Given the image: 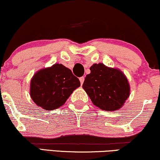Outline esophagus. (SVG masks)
<instances>
[{"instance_id":"esophagus-1","label":"esophagus","mask_w":160,"mask_h":160,"mask_svg":"<svg viewBox=\"0 0 160 160\" xmlns=\"http://www.w3.org/2000/svg\"><path fill=\"white\" fill-rule=\"evenodd\" d=\"M79 80H80V82H81V84H83V83H84V76H82V77H81V78H79Z\"/></svg>"}]
</instances>
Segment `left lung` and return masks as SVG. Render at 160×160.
Returning a JSON list of instances; mask_svg holds the SVG:
<instances>
[{
	"label": "left lung",
	"mask_w": 160,
	"mask_h": 160,
	"mask_svg": "<svg viewBox=\"0 0 160 160\" xmlns=\"http://www.w3.org/2000/svg\"><path fill=\"white\" fill-rule=\"evenodd\" d=\"M82 88L92 103L106 111H115L123 107L130 94V87L124 73L102 63L91 66Z\"/></svg>",
	"instance_id": "obj_1"
}]
</instances>
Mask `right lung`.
<instances>
[{"label": "right lung", "mask_w": 160, "mask_h": 160, "mask_svg": "<svg viewBox=\"0 0 160 160\" xmlns=\"http://www.w3.org/2000/svg\"><path fill=\"white\" fill-rule=\"evenodd\" d=\"M80 85L71 70L57 63L34 74L31 80L30 95L37 106L52 110L63 105Z\"/></svg>", "instance_id": "1"}]
</instances>
